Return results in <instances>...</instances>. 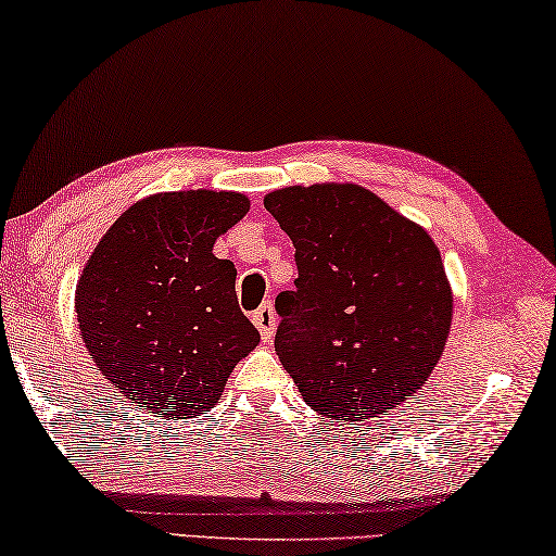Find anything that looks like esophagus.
Here are the masks:
<instances>
[{"instance_id":"1","label":"esophagus","mask_w":556,"mask_h":556,"mask_svg":"<svg viewBox=\"0 0 556 556\" xmlns=\"http://www.w3.org/2000/svg\"><path fill=\"white\" fill-rule=\"evenodd\" d=\"M253 325L258 327L261 332V340L263 342H273V334H276V307H273V303H263L256 313L251 315Z\"/></svg>"}]
</instances>
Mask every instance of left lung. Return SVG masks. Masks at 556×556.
Listing matches in <instances>:
<instances>
[{
  "instance_id": "8db88e82",
  "label": "left lung",
  "mask_w": 556,
  "mask_h": 556,
  "mask_svg": "<svg viewBox=\"0 0 556 556\" xmlns=\"http://www.w3.org/2000/svg\"><path fill=\"white\" fill-rule=\"evenodd\" d=\"M263 204L295 245L276 354L305 404L362 421L421 389L453 315L431 236L357 185L286 187Z\"/></svg>"
}]
</instances>
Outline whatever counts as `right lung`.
Wrapping results in <instances>:
<instances>
[{
  "mask_svg": "<svg viewBox=\"0 0 556 556\" xmlns=\"http://www.w3.org/2000/svg\"><path fill=\"white\" fill-rule=\"evenodd\" d=\"M249 212L236 192H167L117 218L86 263L76 313L90 359L130 404L192 418L261 342L214 241Z\"/></svg>",
  "mask_w": 556,
  "mask_h": 556,
  "instance_id": "obj_1",
  "label": "right lung"
}]
</instances>
